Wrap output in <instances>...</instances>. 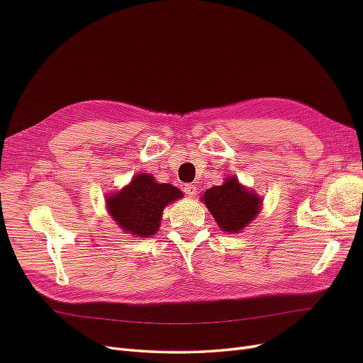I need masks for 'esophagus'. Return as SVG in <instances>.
<instances>
[{"label":"esophagus","mask_w":363,"mask_h":363,"mask_svg":"<svg viewBox=\"0 0 363 363\" xmlns=\"http://www.w3.org/2000/svg\"><path fill=\"white\" fill-rule=\"evenodd\" d=\"M183 191H184L186 195L194 196V195L196 194V186H195V184H184V186H183Z\"/></svg>","instance_id":"obj_1"}]
</instances>
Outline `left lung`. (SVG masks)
Returning a JSON list of instances; mask_svg holds the SVG:
<instances>
[{
	"label": "left lung",
	"instance_id": "8db88e82",
	"mask_svg": "<svg viewBox=\"0 0 363 363\" xmlns=\"http://www.w3.org/2000/svg\"><path fill=\"white\" fill-rule=\"evenodd\" d=\"M203 201L218 225L227 233H239L255 219L262 208V199L240 184L236 177H227L221 186L203 194Z\"/></svg>",
	"mask_w": 363,
	"mask_h": 363
}]
</instances>
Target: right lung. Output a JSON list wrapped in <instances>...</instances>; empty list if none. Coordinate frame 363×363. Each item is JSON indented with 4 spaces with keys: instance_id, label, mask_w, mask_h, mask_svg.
<instances>
[{
    "instance_id": "add662e5",
    "label": "right lung",
    "mask_w": 363,
    "mask_h": 363,
    "mask_svg": "<svg viewBox=\"0 0 363 363\" xmlns=\"http://www.w3.org/2000/svg\"><path fill=\"white\" fill-rule=\"evenodd\" d=\"M183 192L169 183H157L150 174H138L124 189L107 199V211L124 232L138 238L152 236L160 225L163 208Z\"/></svg>"
}]
</instances>
